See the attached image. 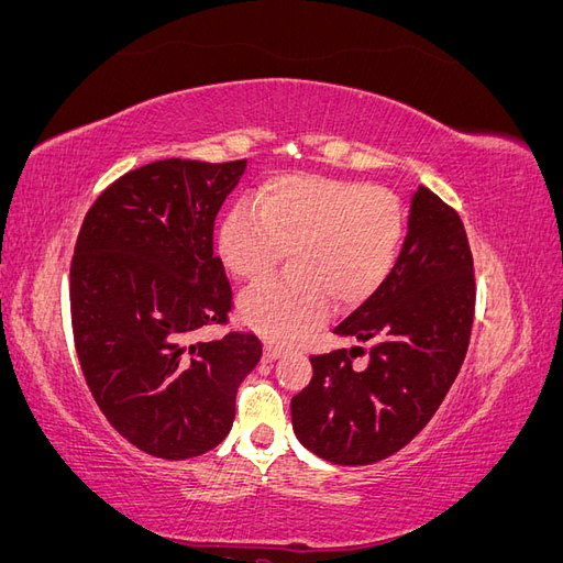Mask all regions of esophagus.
Returning <instances> with one entry per match:
<instances>
[{"instance_id":"esophagus-1","label":"esophagus","mask_w":563,"mask_h":563,"mask_svg":"<svg viewBox=\"0 0 563 563\" xmlns=\"http://www.w3.org/2000/svg\"><path fill=\"white\" fill-rule=\"evenodd\" d=\"M277 356H282V347H279V345H275V343H265L263 360H265V362H275Z\"/></svg>"}]
</instances>
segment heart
I'll return each mask as SVG.
<instances>
[{
    "label": "heart",
    "mask_w": 563,
    "mask_h": 563,
    "mask_svg": "<svg viewBox=\"0 0 563 563\" xmlns=\"http://www.w3.org/2000/svg\"><path fill=\"white\" fill-rule=\"evenodd\" d=\"M401 201L383 187L323 176H277L236 203L218 255L240 279H258L291 251L294 277H272L240 298L251 329L296 340L329 312L368 300L389 279L404 244Z\"/></svg>",
    "instance_id": "obj_1"
}]
</instances>
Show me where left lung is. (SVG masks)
<instances>
[{
	"mask_svg": "<svg viewBox=\"0 0 563 563\" xmlns=\"http://www.w3.org/2000/svg\"><path fill=\"white\" fill-rule=\"evenodd\" d=\"M474 265L460 216L424 185L389 279L333 329L368 343L310 356L312 380L291 399L300 444L335 465H371L411 441L444 401L470 345Z\"/></svg>",
	"mask_w": 563,
	"mask_h": 563,
	"instance_id": "1",
	"label": "left lung"
}]
</instances>
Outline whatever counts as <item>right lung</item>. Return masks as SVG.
<instances>
[{"label": "right lung", "instance_id": "1", "mask_svg": "<svg viewBox=\"0 0 563 563\" xmlns=\"http://www.w3.org/2000/svg\"><path fill=\"white\" fill-rule=\"evenodd\" d=\"M244 172L246 159L152 162L117 178L81 223L70 267L79 364L108 422L150 455L216 449L261 362L253 333L192 343L232 308L213 223Z\"/></svg>", "mask_w": 563, "mask_h": 563}]
</instances>
